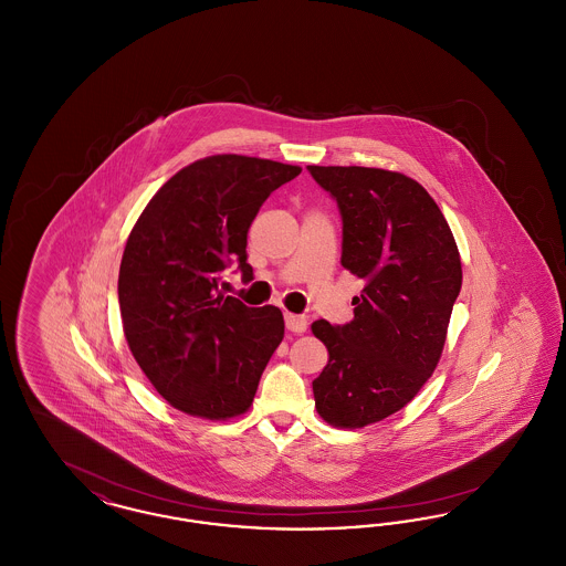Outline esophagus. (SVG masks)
<instances>
[{"label": "esophagus", "instance_id": "1", "mask_svg": "<svg viewBox=\"0 0 566 566\" xmlns=\"http://www.w3.org/2000/svg\"><path fill=\"white\" fill-rule=\"evenodd\" d=\"M284 321H286V328H289L291 333H305V331H307V321H305V316L286 314V316H284Z\"/></svg>", "mask_w": 566, "mask_h": 566}]
</instances>
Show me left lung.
<instances>
[{
  "instance_id": "1",
  "label": "left lung",
  "mask_w": 566,
  "mask_h": 566,
  "mask_svg": "<svg viewBox=\"0 0 566 566\" xmlns=\"http://www.w3.org/2000/svg\"><path fill=\"white\" fill-rule=\"evenodd\" d=\"M342 212V265L365 282L354 321L312 324L328 350L312 381L318 416L363 429L397 413L432 376L462 286L457 240L422 185L377 167L307 165Z\"/></svg>"
}]
</instances>
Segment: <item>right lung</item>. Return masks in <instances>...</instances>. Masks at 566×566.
Instances as JSON below:
<instances>
[{
    "mask_svg": "<svg viewBox=\"0 0 566 566\" xmlns=\"http://www.w3.org/2000/svg\"><path fill=\"white\" fill-rule=\"evenodd\" d=\"M298 165L212 155L171 176L129 233L118 271L125 339L171 407L206 420L245 413L284 337L275 305L248 307L218 291L220 273L248 265V229Z\"/></svg>",
    "mask_w": 566,
    "mask_h": 566,
    "instance_id": "right-lung-1",
    "label": "right lung"
}]
</instances>
